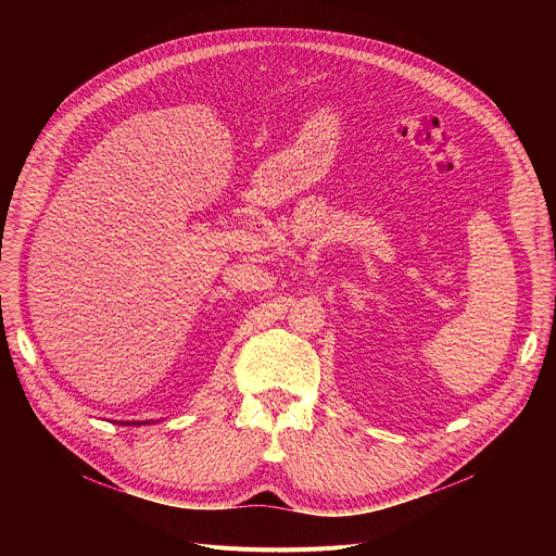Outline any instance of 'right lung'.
<instances>
[{
	"instance_id": "obj_1",
	"label": "right lung",
	"mask_w": 556,
	"mask_h": 556,
	"mask_svg": "<svg viewBox=\"0 0 556 556\" xmlns=\"http://www.w3.org/2000/svg\"><path fill=\"white\" fill-rule=\"evenodd\" d=\"M141 424H151V421H130V424H128V421H126V424H124V426H141Z\"/></svg>"
}]
</instances>
